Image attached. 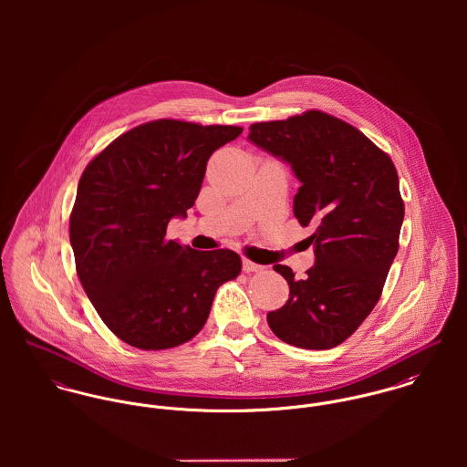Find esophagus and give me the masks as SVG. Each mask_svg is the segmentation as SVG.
Listing matches in <instances>:
<instances>
[{
  "label": "esophagus",
  "instance_id": "obj_1",
  "mask_svg": "<svg viewBox=\"0 0 467 467\" xmlns=\"http://www.w3.org/2000/svg\"><path fill=\"white\" fill-rule=\"evenodd\" d=\"M243 269H244L246 273H254V271H263L265 266L255 265V263H252V261H248V259H243Z\"/></svg>",
  "mask_w": 467,
  "mask_h": 467
}]
</instances>
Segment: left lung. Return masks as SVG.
<instances>
[{
	"label": "left lung",
	"instance_id": "left-lung-1",
	"mask_svg": "<svg viewBox=\"0 0 467 467\" xmlns=\"http://www.w3.org/2000/svg\"><path fill=\"white\" fill-rule=\"evenodd\" d=\"M248 140L285 161L300 189L293 213L315 248V266L289 284L287 302L267 313V326L300 348H333L378 304L400 250L404 217L398 171L387 152L350 124L322 111L250 126Z\"/></svg>",
	"mask_w": 467,
	"mask_h": 467
}]
</instances>
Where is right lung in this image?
Wrapping results in <instances>:
<instances>
[{
	"mask_svg": "<svg viewBox=\"0 0 467 467\" xmlns=\"http://www.w3.org/2000/svg\"><path fill=\"white\" fill-rule=\"evenodd\" d=\"M243 128L156 120L111 141L82 172L69 217L80 284L104 324L143 350L200 333L215 291L241 273L232 250L167 241L194 206L213 150Z\"/></svg>",
	"mask_w": 467,
	"mask_h": 467,
	"instance_id": "obj_1",
	"label": "right lung"
}]
</instances>
